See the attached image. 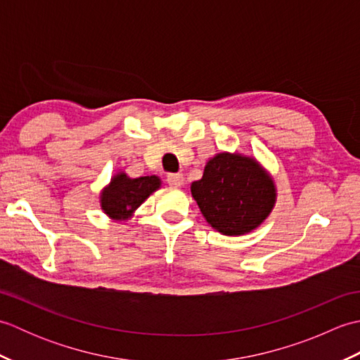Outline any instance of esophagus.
<instances>
[{"mask_svg":"<svg viewBox=\"0 0 360 360\" xmlns=\"http://www.w3.org/2000/svg\"><path fill=\"white\" fill-rule=\"evenodd\" d=\"M167 182L172 187H181L182 182H184V176H182L181 173H170V174H167Z\"/></svg>","mask_w":360,"mask_h":360,"instance_id":"34e87169","label":"esophagus"}]
</instances>
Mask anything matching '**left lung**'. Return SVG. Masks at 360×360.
<instances>
[{
  "instance_id": "obj_1",
  "label": "left lung",
  "mask_w": 360,
  "mask_h": 360,
  "mask_svg": "<svg viewBox=\"0 0 360 360\" xmlns=\"http://www.w3.org/2000/svg\"><path fill=\"white\" fill-rule=\"evenodd\" d=\"M192 195L207 223L224 235H243L263 223L275 202L272 179L254 159L219 153L204 168Z\"/></svg>"
}]
</instances>
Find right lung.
<instances>
[{
  "label": "right lung",
  "mask_w": 360,
  "mask_h": 360,
  "mask_svg": "<svg viewBox=\"0 0 360 360\" xmlns=\"http://www.w3.org/2000/svg\"><path fill=\"white\" fill-rule=\"evenodd\" d=\"M160 181L158 176H141L131 179L125 173L114 176L110 187L102 193V209L114 219H125L158 190Z\"/></svg>",
  "instance_id": "right-lung-1"
}]
</instances>
